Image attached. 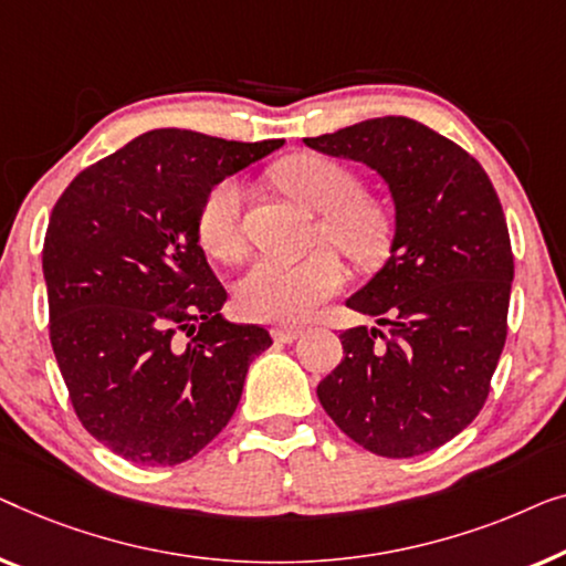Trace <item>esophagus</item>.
Masks as SVG:
<instances>
[{
    "instance_id": "esophagus-1",
    "label": "esophagus",
    "mask_w": 566,
    "mask_h": 566,
    "mask_svg": "<svg viewBox=\"0 0 566 566\" xmlns=\"http://www.w3.org/2000/svg\"><path fill=\"white\" fill-rule=\"evenodd\" d=\"M302 336V328L297 325H284V328H274V338L280 340V344H292L294 338Z\"/></svg>"
}]
</instances>
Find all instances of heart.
Masks as SVG:
<instances>
[{
	"mask_svg": "<svg viewBox=\"0 0 566 566\" xmlns=\"http://www.w3.org/2000/svg\"><path fill=\"white\" fill-rule=\"evenodd\" d=\"M276 187L307 210L321 214L317 238L336 245L356 264H374L389 245V214L377 200L361 195L359 177L346 164L323 154H300L274 166ZM243 189L235 179L210 187L197 212L202 249L220 261L243 251ZM344 266L328 249L300 261L261 259L238 282V307L261 323L286 325L305 321L344 286Z\"/></svg>",
	"mask_w": 566,
	"mask_h": 566,
	"instance_id": "obj_1",
	"label": "heart"
}]
</instances>
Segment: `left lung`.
Returning a JSON list of instances; mask_svg holds the SVG:
<instances>
[{
    "mask_svg": "<svg viewBox=\"0 0 566 566\" xmlns=\"http://www.w3.org/2000/svg\"><path fill=\"white\" fill-rule=\"evenodd\" d=\"M387 181L395 241L346 305L387 325L340 333L344 359L317 400L348 439L387 459L433 451L480 416L507 336L513 251L476 158L410 117L305 138Z\"/></svg>",
    "mask_w": 566,
    "mask_h": 566,
    "instance_id": "1",
    "label": "left lung"
}]
</instances>
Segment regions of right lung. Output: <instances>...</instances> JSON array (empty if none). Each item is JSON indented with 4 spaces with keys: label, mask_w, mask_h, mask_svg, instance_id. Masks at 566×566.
Instances as JSON below:
<instances>
[{
    "label": "right lung",
    "mask_w": 566,
    "mask_h": 566,
    "mask_svg": "<svg viewBox=\"0 0 566 566\" xmlns=\"http://www.w3.org/2000/svg\"><path fill=\"white\" fill-rule=\"evenodd\" d=\"M280 146L148 130L78 174L53 207L43 276L55 361L82 426L133 464L200 453L272 346L261 325L220 315L228 292L197 212L210 187Z\"/></svg>",
    "instance_id": "add662e5"
}]
</instances>
